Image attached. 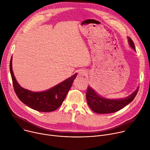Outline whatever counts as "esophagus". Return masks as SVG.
I'll use <instances>...</instances> for the list:
<instances>
[{"label": "esophagus", "instance_id": "34e87169", "mask_svg": "<svg viewBox=\"0 0 150 150\" xmlns=\"http://www.w3.org/2000/svg\"><path fill=\"white\" fill-rule=\"evenodd\" d=\"M87 71L84 70V69H81L78 72V75L80 76H86L87 75Z\"/></svg>", "mask_w": 150, "mask_h": 150}]
</instances>
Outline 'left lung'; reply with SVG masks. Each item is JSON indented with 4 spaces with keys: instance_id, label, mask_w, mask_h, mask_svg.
Instances as JSON below:
<instances>
[{
    "instance_id": "left-lung-1",
    "label": "left lung",
    "mask_w": 150,
    "mask_h": 150,
    "mask_svg": "<svg viewBox=\"0 0 150 150\" xmlns=\"http://www.w3.org/2000/svg\"><path fill=\"white\" fill-rule=\"evenodd\" d=\"M127 39L129 46L136 51L132 39L127 37ZM138 90L139 87L129 96L125 98L108 99L100 96L92 87L88 86L86 98L88 106L94 112L98 114L112 113L118 111L132 102L137 96Z\"/></svg>"
}]
</instances>
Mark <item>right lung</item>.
<instances>
[{
	"mask_svg": "<svg viewBox=\"0 0 150 150\" xmlns=\"http://www.w3.org/2000/svg\"><path fill=\"white\" fill-rule=\"evenodd\" d=\"M12 57L10 62V73L13 88L19 99L25 105L40 112H51L61 106L66 94L72 87L76 73L54 87L42 91H33L25 89L18 83L12 70Z\"/></svg>",
	"mask_w": 150,
	"mask_h": 150,
	"instance_id": "obj_1",
	"label": "right lung"
}]
</instances>
